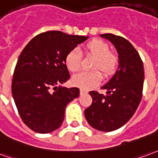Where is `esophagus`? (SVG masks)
<instances>
[{
	"mask_svg": "<svg viewBox=\"0 0 158 158\" xmlns=\"http://www.w3.org/2000/svg\"><path fill=\"white\" fill-rule=\"evenodd\" d=\"M80 93H81V94H87V91L83 90V89H81V90H80Z\"/></svg>",
	"mask_w": 158,
	"mask_h": 158,
	"instance_id": "34e87169",
	"label": "esophagus"
}]
</instances>
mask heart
I'll return each instance as SVG.
<instances>
[{
  "label": "heart",
  "instance_id": "heart-1",
  "mask_svg": "<svg viewBox=\"0 0 158 158\" xmlns=\"http://www.w3.org/2000/svg\"><path fill=\"white\" fill-rule=\"evenodd\" d=\"M86 54L93 55L96 58L93 64L94 70H100L105 76L112 75L118 66V58L114 54L110 52L109 44L103 40H93L85 46ZM81 54L78 49H72L68 51L65 56V65L71 72L77 71L81 67ZM102 76L99 71L81 72L75 75L71 82L75 87L88 90L99 84Z\"/></svg>",
  "mask_w": 158,
  "mask_h": 158
}]
</instances>
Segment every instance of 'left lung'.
I'll use <instances>...</instances> for the list:
<instances>
[{
  "mask_svg": "<svg viewBox=\"0 0 158 158\" xmlns=\"http://www.w3.org/2000/svg\"><path fill=\"white\" fill-rule=\"evenodd\" d=\"M112 43L118 55L115 73L104 84L107 95L92 91L93 103L84 112L87 123L98 131H115L126 124L137 109L142 97L143 62L127 40L112 33L100 34Z\"/></svg>",
  "mask_w": 158,
  "mask_h": 158,
  "instance_id": "left-lung-1",
  "label": "left lung"
}]
</instances>
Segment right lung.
<instances>
[{
	"label": "right lung",
	"mask_w": 158,
	"mask_h": 158,
	"mask_svg": "<svg viewBox=\"0 0 158 158\" xmlns=\"http://www.w3.org/2000/svg\"><path fill=\"white\" fill-rule=\"evenodd\" d=\"M87 39L49 31L34 37L19 55L11 93L21 118L32 131L46 134L61 125L65 107L80 94L77 87L60 86L70 79L65 56Z\"/></svg>",
	"instance_id": "obj_1"
}]
</instances>
